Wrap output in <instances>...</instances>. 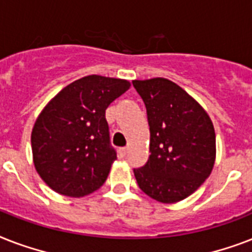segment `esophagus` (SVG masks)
Masks as SVG:
<instances>
[{
  "label": "esophagus",
  "mask_w": 252,
  "mask_h": 252,
  "mask_svg": "<svg viewBox=\"0 0 252 252\" xmlns=\"http://www.w3.org/2000/svg\"><path fill=\"white\" fill-rule=\"evenodd\" d=\"M126 152H128V148H120V149H119V154H120L122 157H124V156H126Z\"/></svg>",
  "instance_id": "34e87169"
}]
</instances>
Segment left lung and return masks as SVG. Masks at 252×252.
<instances>
[{"mask_svg": "<svg viewBox=\"0 0 252 252\" xmlns=\"http://www.w3.org/2000/svg\"><path fill=\"white\" fill-rule=\"evenodd\" d=\"M146 107L150 156L134 168L142 192L159 203H178L211 175L216 133L209 115L187 91L166 78L134 80Z\"/></svg>", "mask_w": 252, "mask_h": 252, "instance_id": "8db88e82", "label": "left lung"}]
</instances>
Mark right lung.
Returning a JSON list of instances; mask_svg holds the SVG:
<instances>
[{
	"label": "right lung",
	"mask_w": 252,
	"mask_h": 252,
	"mask_svg": "<svg viewBox=\"0 0 252 252\" xmlns=\"http://www.w3.org/2000/svg\"><path fill=\"white\" fill-rule=\"evenodd\" d=\"M129 87L126 80L86 76L43 108L33 124L31 148L37 174L53 191L81 197L106 182L116 159L106 110Z\"/></svg>",
	"instance_id": "1"
}]
</instances>
